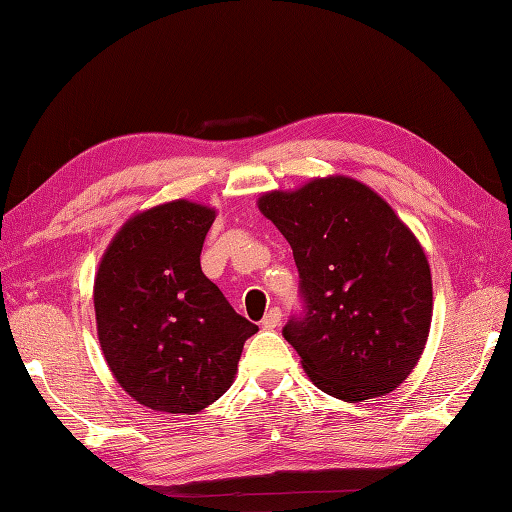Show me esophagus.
Listing matches in <instances>:
<instances>
[{
	"instance_id": "1",
	"label": "esophagus",
	"mask_w": 512,
	"mask_h": 512,
	"mask_svg": "<svg viewBox=\"0 0 512 512\" xmlns=\"http://www.w3.org/2000/svg\"><path fill=\"white\" fill-rule=\"evenodd\" d=\"M279 323H281V310L279 308H270L266 312V317L262 319V328L264 330H275Z\"/></svg>"
}]
</instances>
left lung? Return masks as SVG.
<instances>
[{
	"label": "left lung",
	"instance_id": "8db88e82",
	"mask_svg": "<svg viewBox=\"0 0 512 512\" xmlns=\"http://www.w3.org/2000/svg\"><path fill=\"white\" fill-rule=\"evenodd\" d=\"M288 239L303 312L284 328L310 380L345 402L394 391L420 361L433 312L427 255L367 184L330 176L257 200Z\"/></svg>",
	"mask_w": 512,
	"mask_h": 512
}]
</instances>
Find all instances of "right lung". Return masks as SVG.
Masks as SVG:
<instances>
[{
	"label": "right lung",
	"instance_id": "add662e5",
	"mask_svg": "<svg viewBox=\"0 0 512 512\" xmlns=\"http://www.w3.org/2000/svg\"><path fill=\"white\" fill-rule=\"evenodd\" d=\"M215 220L176 200L134 215L107 246L94 279L101 350L114 378L143 407L195 413L231 387L244 343L259 328L202 273Z\"/></svg>",
	"mask_w": 512,
	"mask_h": 512
}]
</instances>
